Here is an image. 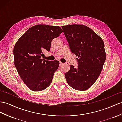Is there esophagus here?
I'll list each match as a JSON object with an SVG mask.
<instances>
[{
  "label": "esophagus",
  "mask_w": 122,
  "mask_h": 122,
  "mask_svg": "<svg viewBox=\"0 0 122 122\" xmlns=\"http://www.w3.org/2000/svg\"><path fill=\"white\" fill-rule=\"evenodd\" d=\"M64 64L63 63H61V62H60V63H59V66H62V65H63Z\"/></svg>",
  "instance_id": "esophagus-1"
}]
</instances>
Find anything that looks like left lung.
Instances as JSON below:
<instances>
[{"mask_svg": "<svg viewBox=\"0 0 122 122\" xmlns=\"http://www.w3.org/2000/svg\"><path fill=\"white\" fill-rule=\"evenodd\" d=\"M61 28L70 51L78 56V62L76 68L71 65L65 76L71 87L85 91L95 82L102 72L106 58L104 42L86 26L73 24Z\"/></svg>", "mask_w": 122, "mask_h": 122, "instance_id": "left-lung-1", "label": "left lung"}]
</instances>
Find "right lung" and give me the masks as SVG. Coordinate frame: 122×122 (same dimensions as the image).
Masks as SVG:
<instances>
[{
  "label": "right lung",
  "mask_w": 122,
  "mask_h": 122,
  "mask_svg": "<svg viewBox=\"0 0 122 122\" xmlns=\"http://www.w3.org/2000/svg\"><path fill=\"white\" fill-rule=\"evenodd\" d=\"M62 32L57 26L37 25L28 29L15 44V66L20 78L31 91H42L51 84L59 62L41 57L43 51H50L52 41Z\"/></svg>",
  "instance_id": "add662e5"
}]
</instances>
